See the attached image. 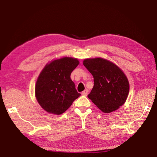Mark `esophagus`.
<instances>
[{"instance_id": "1", "label": "esophagus", "mask_w": 157, "mask_h": 157, "mask_svg": "<svg viewBox=\"0 0 157 157\" xmlns=\"http://www.w3.org/2000/svg\"><path fill=\"white\" fill-rule=\"evenodd\" d=\"M88 90L87 89H86V90H84L83 92H82L81 94L82 95V96H87V95H88Z\"/></svg>"}]
</instances>
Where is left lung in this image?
I'll return each instance as SVG.
<instances>
[{
	"label": "left lung",
	"instance_id": "8db88e82",
	"mask_svg": "<svg viewBox=\"0 0 157 157\" xmlns=\"http://www.w3.org/2000/svg\"><path fill=\"white\" fill-rule=\"evenodd\" d=\"M83 65L94 77V87L88 98L103 113L117 110L129 93V82L124 73L115 64L101 58L85 59Z\"/></svg>",
	"mask_w": 157,
	"mask_h": 157
}]
</instances>
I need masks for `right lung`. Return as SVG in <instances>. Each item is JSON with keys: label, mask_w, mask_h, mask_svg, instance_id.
I'll return each instance as SVG.
<instances>
[{"label": "right lung", "mask_w": 157, "mask_h": 157, "mask_svg": "<svg viewBox=\"0 0 157 157\" xmlns=\"http://www.w3.org/2000/svg\"><path fill=\"white\" fill-rule=\"evenodd\" d=\"M78 64L77 59L64 57L52 61L42 69L36 83L35 96L46 111L61 115L80 96L71 79Z\"/></svg>", "instance_id": "1"}]
</instances>
